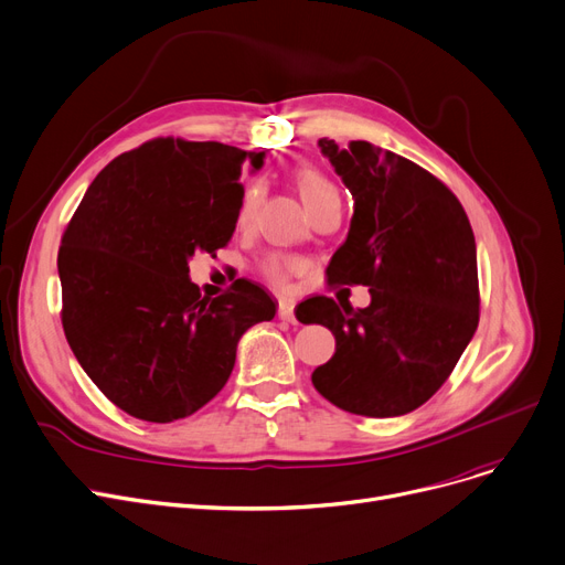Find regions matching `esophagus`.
Here are the masks:
<instances>
[{
  "mask_svg": "<svg viewBox=\"0 0 565 565\" xmlns=\"http://www.w3.org/2000/svg\"><path fill=\"white\" fill-rule=\"evenodd\" d=\"M278 317L282 321L294 323L296 321V317H294V301H289V298H280V301H278Z\"/></svg>",
  "mask_w": 565,
  "mask_h": 565,
  "instance_id": "esophagus-1",
  "label": "esophagus"
}]
</instances>
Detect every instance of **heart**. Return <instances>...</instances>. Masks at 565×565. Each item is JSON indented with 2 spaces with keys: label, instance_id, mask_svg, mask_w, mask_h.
Wrapping results in <instances>:
<instances>
[{
  "label": "heart",
  "instance_id": "b5f03b06",
  "mask_svg": "<svg viewBox=\"0 0 565 565\" xmlns=\"http://www.w3.org/2000/svg\"><path fill=\"white\" fill-rule=\"evenodd\" d=\"M294 184H296L298 195H301V201H303L308 212L312 207H317L319 203H323L326 198L338 195L335 186L330 184L315 169H298L294 173ZM257 203H259V186L250 184L244 191L242 201H239V207H237V227H248L250 225V221L255 216V210H257ZM296 269H298V262L296 259L280 257V255H271V257H267V259L262 262V274L267 276L274 285H285Z\"/></svg>",
  "mask_w": 565,
  "mask_h": 565
}]
</instances>
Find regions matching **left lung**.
Masks as SVG:
<instances>
[{"label":"left lung","mask_w":565,"mask_h":565,"mask_svg":"<svg viewBox=\"0 0 565 565\" xmlns=\"http://www.w3.org/2000/svg\"><path fill=\"white\" fill-rule=\"evenodd\" d=\"M353 195L347 242L330 257V285H367L362 310L333 298L303 301V323L335 335V355L312 372L342 411L396 417L419 408L449 379L479 326L477 244L466 210L406 157L319 139Z\"/></svg>","instance_id":"8db88e82"}]
</instances>
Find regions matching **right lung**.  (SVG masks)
<instances>
[{
  "label": "right lung",
  "instance_id": "obj_1",
  "mask_svg": "<svg viewBox=\"0 0 565 565\" xmlns=\"http://www.w3.org/2000/svg\"><path fill=\"white\" fill-rule=\"evenodd\" d=\"M244 163L259 171L264 152L148 141L93 180L63 232L65 340L131 417L166 424L203 408L227 383L242 335L276 317L255 282L201 298L189 278V259L223 248L235 232Z\"/></svg>",
  "mask_w": 565,
  "mask_h": 565
}]
</instances>
